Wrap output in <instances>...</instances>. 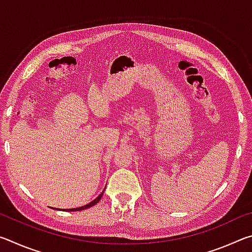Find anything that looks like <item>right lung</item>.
<instances>
[{
    "label": "right lung",
    "instance_id": "1",
    "mask_svg": "<svg viewBox=\"0 0 252 252\" xmlns=\"http://www.w3.org/2000/svg\"><path fill=\"white\" fill-rule=\"evenodd\" d=\"M104 190H105V188H104ZM104 190L102 191V192L99 195H97V197L94 200H93V201H91L90 203H88V204H85V206L79 207V208H74V209H62V210L63 211H81V210H85V209H88V208H90V207H93V206H94V204H96L97 202L100 201V199L102 198V195H103ZM54 209H55V210H60V209H57V208H54Z\"/></svg>",
    "mask_w": 252,
    "mask_h": 252
}]
</instances>
